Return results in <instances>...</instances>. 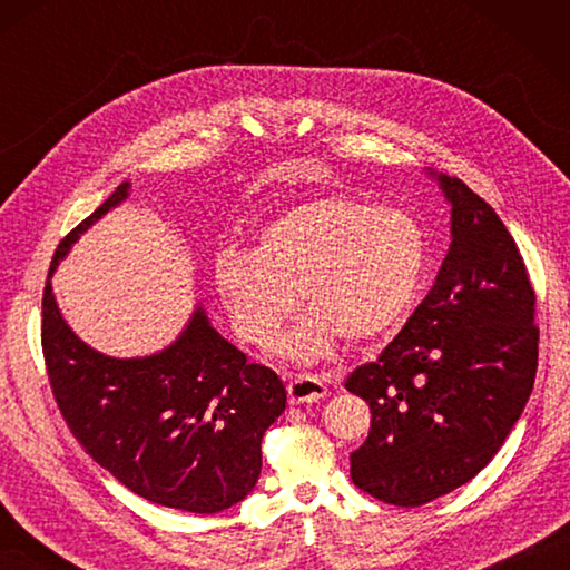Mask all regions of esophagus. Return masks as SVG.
Returning <instances> with one entry per match:
<instances>
[{
  "mask_svg": "<svg viewBox=\"0 0 570 570\" xmlns=\"http://www.w3.org/2000/svg\"><path fill=\"white\" fill-rule=\"evenodd\" d=\"M328 394V386L318 374H294L288 382V402L292 404H313Z\"/></svg>",
  "mask_w": 570,
  "mask_h": 570,
  "instance_id": "1",
  "label": "esophagus"
}]
</instances>
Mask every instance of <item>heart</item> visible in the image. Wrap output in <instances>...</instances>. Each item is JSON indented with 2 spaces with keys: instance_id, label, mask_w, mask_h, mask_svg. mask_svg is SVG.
Instances as JSON below:
<instances>
[{
  "instance_id": "heart-1",
  "label": "heart",
  "mask_w": 570,
  "mask_h": 570,
  "mask_svg": "<svg viewBox=\"0 0 570 570\" xmlns=\"http://www.w3.org/2000/svg\"><path fill=\"white\" fill-rule=\"evenodd\" d=\"M426 264L429 242L416 217L328 196L276 215L252 252L223 249L213 278L235 333L257 347L274 343L298 294L308 313L284 337L282 353L308 362L328 355L337 337L367 343L402 323Z\"/></svg>"
}]
</instances>
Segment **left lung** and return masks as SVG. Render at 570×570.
<instances>
[{
  "instance_id": "8db88e82",
  "label": "left lung",
  "mask_w": 570,
  "mask_h": 570,
  "mask_svg": "<svg viewBox=\"0 0 570 570\" xmlns=\"http://www.w3.org/2000/svg\"><path fill=\"white\" fill-rule=\"evenodd\" d=\"M453 242L429 296L345 390L372 411L350 478L374 500L421 507L485 468L537 377V294L510 229L455 176H441Z\"/></svg>"
}]
</instances>
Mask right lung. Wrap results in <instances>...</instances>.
Returning <instances> with one entry per match:
<instances>
[{
  "instance_id": "right-lung-1",
  "label": "right lung",
  "mask_w": 570,
  "mask_h": 570,
  "mask_svg": "<svg viewBox=\"0 0 570 570\" xmlns=\"http://www.w3.org/2000/svg\"><path fill=\"white\" fill-rule=\"evenodd\" d=\"M117 186L60 239L58 259L100 215L127 198ZM41 347L56 404L95 463L139 498L171 510L215 514L245 500L262 470L264 431L286 409L276 372L210 328L205 311L164 353L117 360L72 333L43 286Z\"/></svg>"
}]
</instances>
